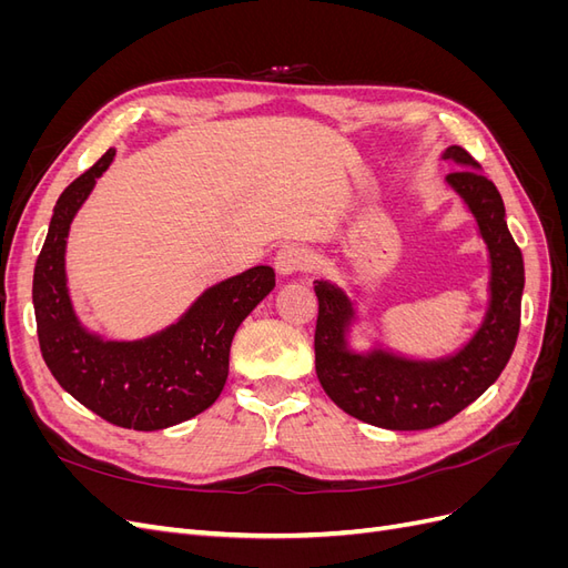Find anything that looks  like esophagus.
<instances>
[{"mask_svg": "<svg viewBox=\"0 0 568 568\" xmlns=\"http://www.w3.org/2000/svg\"><path fill=\"white\" fill-rule=\"evenodd\" d=\"M274 265H277L282 274L307 272L313 267V253L301 244H286L274 255Z\"/></svg>", "mask_w": 568, "mask_h": 568, "instance_id": "esophagus-1", "label": "esophagus"}]
</instances>
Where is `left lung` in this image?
Instances as JSON below:
<instances>
[{"mask_svg": "<svg viewBox=\"0 0 568 568\" xmlns=\"http://www.w3.org/2000/svg\"><path fill=\"white\" fill-rule=\"evenodd\" d=\"M445 159L462 165L448 173V184L467 201L490 251V307L467 346L438 363L382 351L355 355L346 351L351 301L338 286L315 282V369L324 393L351 417L393 432L434 428L484 395L509 363L521 326L524 257L507 230L503 196L469 151L450 146Z\"/></svg>", "mask_w": 568, "mask_h": 568, "instance_id": "left-lung-1", "label": "left lung"}]
</instances>
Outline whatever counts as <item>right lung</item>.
I'll use <instances>...</instances> for the list:
<instances>
[{
  "instance_id": "right-lung-1",
  "label": "right lung",
  "mask_w": 568,
  "mask_h": 568,
  "mask_svg": "<svg viewBox=\"0 0 568 568\" xmlns=\"http://www.w3.org/2000/svg\"><path fill=\"white\" fill-rule=\"evenodd\" d=\"M115 151L63 189L32 274L40 351L63 390L101 419L159 432L209 409L225 388L239 324L274 288V270L251 267L211 286L165 332L142 341H101L75 320L65 288V236Z\"/></svg>"
}]
</instances>
